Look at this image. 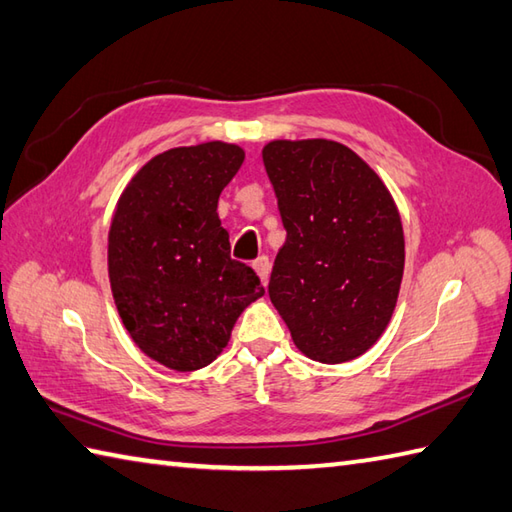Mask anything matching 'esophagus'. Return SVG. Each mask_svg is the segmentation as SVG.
<instances>
[{"mask_svg":"<svg viewBox=\"0 0 512 512\" xmlns=\"http://www.w3.org/2000/svg\"><path fill=\"white\" fill-rule=\"evenodd\" d=\"M252 267L256 269V274H258V278H260V283L267 285V283H269V271H271L269 258H267V256H258V258L254 260V263H252Z\"/></svg>","mask_w":512,"mask_h":512,"instance_id":"34e87169","label":"esophagus"}]
</instances>
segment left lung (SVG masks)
<instances>
[{
    "label": "left lung",
    "instance_id": "8db88e82",
    "mask_svg": "<svg viewBox=\"0 0 512 512\" xmlns=\"http://www.w3.org/2000/svg\"><path fill=\"white\" fill-rule=\"evenodd\" d=\"M263 163L287 229L269 298L307 358L356 360L387 329L400 294L404 232L393 196L336 141H269Z\"/></svg>",
    "mask_w": 512,
    "mask_h": 512
}]
</instances>
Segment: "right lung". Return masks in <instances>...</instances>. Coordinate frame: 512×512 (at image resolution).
Here are the masks:
<instances>
[{
    "label": "right lung",
    "mask_w": 512,
    "mask_h": 512,
    "mask_svg": "<svg viewBox=\"0 0 512 512\" xmlns=\"http://www.w3.org/2000/svg\"><path fill=\"white\" fill-rule=\"evenodd\" d=\"M245 161L234 143L156 154L119 196L108 234L114 305L137 347L174 371H196L227 347L238 316L265 294L229 256L218 196Z\"/></svg>",
    "instance_id": "1"
}]
</instances>
